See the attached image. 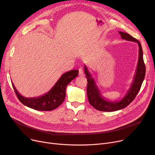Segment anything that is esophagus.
<instances>
[{
    "instance_id": "obj_1",
    "label": "esophagus",
    "mask_w": 155,
    "mask_h": 155,
    "mask_svg": "<svg viewBox=\"0 0 155 155\" xmlns=\"http://www.w3.org/2000/svg\"><path fill=\"white\" fill-rule=\"evenodd\" d=\"M79 76H84V71H83L82 69L80 68L79 69Z\"/></svg>"
}]
</instances>
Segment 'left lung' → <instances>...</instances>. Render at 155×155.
I'll use <instances>...</instances> for the list:
<instances>
[{"instance_id": "1", "label": "left lung", "mask_w": 155, "mask_h": 155, "mask_svg": "<svg viewBox=\"0 0 155 155\" xmlns=\"http://www.w3.org/2000/svg\"><path fill=\"white\" fill-rule=\"evenodd\" d=\"M118 33L121 35L122 39L138 43L139 54L137 66L133 82L125 96L119 101H109L102 97L99 87L96 85V81L92 78L87 66L84 65V73L87 81V94L89 102L95 109L100 111L114 112L126 107L137 96L145 76L146 69L143 58V50L141 43L138 40L127 33L122 31H118Z\"/></svg>"}]
</instances>
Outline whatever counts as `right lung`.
<instances>
[{"instance_id":"1","label":"right lung","mask_w":155,"mask_h":155,"mask_svg":"<svg viewBox=\"0 0 155 155\" xmlns=\"http://www.w3.org/2000/svg\"><path fill=\"white\" fill-rule=\"evenodd\" d=\"M78 70H71L64 73L54 86L46 94L37 97H25L18 92L13 82L14 87L18 100L28 107L41 111H50L56 109L64 101L66 89L69 83L78 75Z\"/></svg>"}]
</instances>
